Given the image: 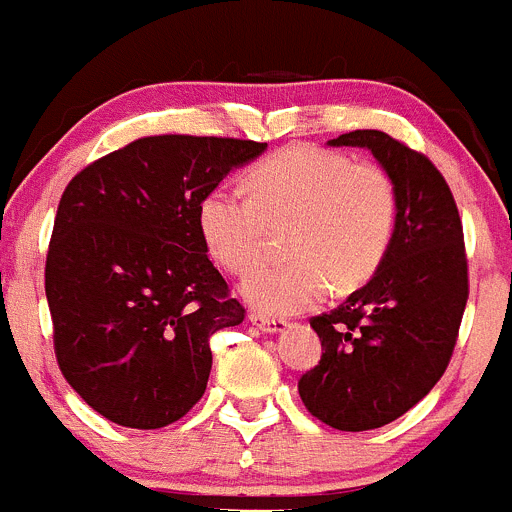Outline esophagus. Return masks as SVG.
I'll return each instance as SVG.
<instances>
[{
	"label": "esophagus",
	"mask_w": 512,
	"mask_h": 512,
	"mask_svg": "<svg viewBox=\"0 0 512 512\" xmlns=\"http://www.w3.org/2000/svg\"><path fill=\"white\" fill-rule=\"evenodd\" d=\"M248 319H251L253 326H259L261 332H266V334H281L286 329L284 319H269V316H264V314H251Z\"/></svg>",
	"instance_id": "1"
}]
</instances>
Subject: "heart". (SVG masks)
Returning <instances> with one entry per match:
<instances>
[{"instance_id":"obj_1","label":"heart","mask_w":512,"mask_h":512,"mask_svg":"<svg viewBox=\"0 0 512 512\" xmlns=\"http://www.w3.org/2000/svg\"><path fill=\"white\" fill-rule=\"evenodd\" d=\"M251 201L213 188L198 203V231L208 253L236 276L251 274L284 231L286 264L243 284L246 304L286 316L321 304L334 289L367 284L394 241L399 201L394 180L374 163H352L337 150L289 145L243 178Z\"/></svg>"}]
</instances>
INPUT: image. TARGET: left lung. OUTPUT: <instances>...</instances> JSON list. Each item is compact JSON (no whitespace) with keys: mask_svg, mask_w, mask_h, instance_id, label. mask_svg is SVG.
<instances>
[{"mask_svg":"<svg viewBox=\"0 0 512 512\" xmlns=\"http://www.w3.org/2000/svg\"><path fill=\"white\" fill-rule=\"evenodd\" d=\"M332 148H364L397 188L394 241L377 274L311 319L321 359L299 379L316 420L344 432L389 425L445 374L467 304V261L455 198L440 170L382 130H354Z\"/></svg>","mask_w":512,"mask_h":512,"instance_id":"1","label":"left lung"}]
</instances>
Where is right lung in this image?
<instances>
[{"instance_id": "obj_1", "label": "right lung", "mask_w": 512, "mask_h": 512, "mask_svg": "<svg viewBox=\"0 0 512 512\" xmlns=\"http://www.w3.org/2000/svg\"><path fill=\"white\" fill-rule=\"evenodd\" d=\"M266 143L153 135L87 165L60 198L45 291L70 387L115 425L158 430L211 374L243 306L208 259L198 203Z\"/></svg>"}]
</instances>
